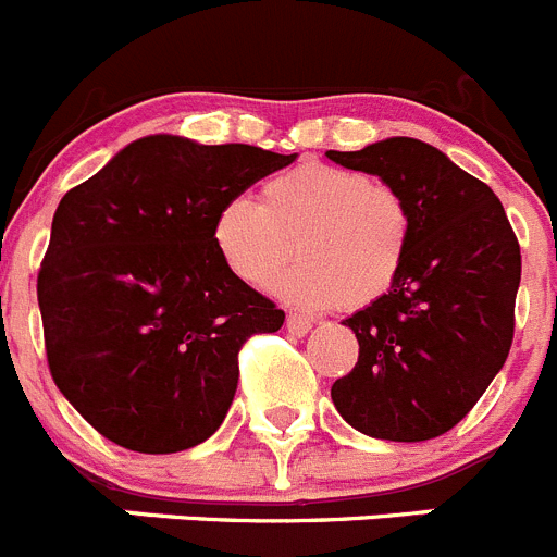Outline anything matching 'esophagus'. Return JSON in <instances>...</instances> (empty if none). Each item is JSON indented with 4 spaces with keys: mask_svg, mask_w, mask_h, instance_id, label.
Listing matches in <instances>:
<instances>
[{
    "mask_svg": "<svg viewBox=\"0 0 557 557\" xmlns=\"http://www.w3.org/2000/svg\"><path fill=\"white\" fill-rule=\"evenodd\" d=\"M285 327H288L290 335H297V338H302V335L310 333L313 322H310V319H305V315H299V313H290L288 319H285Z\"/></svg>",
    "mask_w": 557,
    "mask_h": 557,
    "instance_id": "esophagus-1",
    "label": "esophagus"
}]
</instances>
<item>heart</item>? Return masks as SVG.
Returning a JSON list of instances; mask_svg holds the SVG:
<instances>
[{"mask_svg": "<svg viewBox=\"0 0 557 557\" xmlns=\"http://www.w3.org/2000/svg\"><path fill=\"white\" fill-rule=\"evenodd\" d=\"M410 235L413 216L397 188L327 163L277 174L260 188V205L233 197L213 216V247L242 283L272 277L294 242L299 260L269 290L302 310L377 302L403 272Z\"/></svg>", "mask_w": 557, "mask_h": 557, "instance_id": "b5f03b06", "label": "heart"}]
</instances>
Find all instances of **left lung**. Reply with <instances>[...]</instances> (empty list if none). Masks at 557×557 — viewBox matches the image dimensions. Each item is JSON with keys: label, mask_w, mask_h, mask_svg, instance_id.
<instances>
[{"label": "left lung", "mask_w": 557, "mask_h": 557, "mask_svg": "<svg viewBox=\"0 0 557 557\" xmlns=\"http://www.w3.org/2000/svg\"><path fill=\"white\" fill-rule=\"evenodd\" d=\"M327 158L397 188L413 216L397 283L341 322L360 352L330 397L363 435L435 438L474 408L508 358L519 242L497 194L430 144L397 135Z\"/></svg>", "instance_id": "left-lung-1"}]
</instances>
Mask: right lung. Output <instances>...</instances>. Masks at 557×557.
I'll return each mask as SVG.
<instances>
[{"instance_id":"obj_1","label":"right lung","mask_w":557,"mask_h":557,"mask_svg":"<svg viewBox=\"0 0 557 557\" xmlns=\"http://www.w3.org/2000/svg\"><path fill=\"white\" fill-rule=\"evenodd\" d=\"M294 160L147 135L60 199L38 274L49 372L104 438L169 455L222 428L238 349L285 313L224 267L213 216Z\"/></svg>"}]
</instances>
